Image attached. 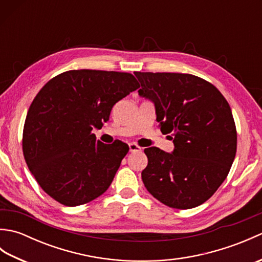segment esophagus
<instances>
[{
	"label": "esophagus",
	"mask_w": 262,
	"mask_h": 262,
	"mask_svg": "<svg viewBox=\"0 0 262 262\" xmlns=\"http://www.w3.org/2000/svg\"><path fill=\"white\" fill-rule=\"evenodd\" d=\"M128 145H129V151L130 152H140V151H142V147L140 145H137L136 143H129Z\"/></svg>",
	"instance_id": "esophagus-1"
}]
</instances>
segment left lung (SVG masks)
<instances>
[{
    "mask_svg": "<svg viewBox=\"0 0 262 262\" xmlns=\"http://www.w3.org/2000/svg\"><path fill=\"white\" fill-rule=\"evenodd\" d=\"M141 97L154 103L161 132L174 149H144L147 191L178 209L209 199L229 174L236 153V128L229 102L211 83L182 73L135 72Z\"/></svg>",
    "mask_w": 262,
    "mask_h": 262,
    "instance_id": "left-lung-1",
    "label": "left lung"
}]
</instances>
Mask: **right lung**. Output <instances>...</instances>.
I'll use <instances>...</instances> for the list:
<instances>
[{
	"mask_svg": "<svg viewBox=\"0 0 262 262\" xmlns=\"http://www.w3.org/2000/svg\"><path fill=\"white\" fill-rule=\"evenodd\" d=\"M138 88L130 73L97 70L64 72L42 86L28 110L22 149L43 191L74 207L107 190L129 147L103 144L92 129Z\"/></svg>",
	"mask_w": 262,
	"mask_h": 262,
	"instance_id": "right-lung-1",
	"label": "right lung"
}]
</instances>
